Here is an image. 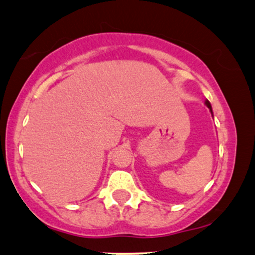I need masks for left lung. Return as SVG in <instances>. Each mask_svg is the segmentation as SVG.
<instances>
[{"label":"left lung","instance_id":"left-lung-1","mask_svg":"<svg viewBox=\"0 0 255 255\" xmlns=\"http://www.w3.org/2000/svg\"><path fill=\"white\" fill-rule=\"evenodd\" d=\"M206 105H207V107H208L209 109H211V112H212V107H211V104H209V102H208V101H206ZM212 114H213V113H212Z\"/></svg>","mask_w":255,"mask_h":255}]
</instances>
